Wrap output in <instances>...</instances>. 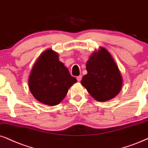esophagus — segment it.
<instances>
[{"mask_svg": "<svg viewBox=\"0 0 148 148\" xmlns=\"http://www.w3.org/2000/svg\"><path fill=\"white\" fill-rule=\"evenodd\" d=\"M77 80L78 82H80V80H81V79H82V76H77Z\"/></svg>", "mask_w": 148, "mask_h": 148, "instance_id": "1", "label": "esophagus"}]
</instances>
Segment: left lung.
<instances>
[{
    "label": "left lung",
    "instance_id": "1",
    "mask_svg": "<svg viewBox=\"0 0 148 148\" xmlns=\"http://www.w3.org/2000/svg\"><path fill=\"white\" fill-rule=\"evenodd\" d=\"M100 48L87 61V74L83 76L80 83L95 100L105 102L118 94L123 80L111 54L104 48Z\"/></svg>",
    "mask_w": 148,
    "mask_h": 148
}]
</instances>
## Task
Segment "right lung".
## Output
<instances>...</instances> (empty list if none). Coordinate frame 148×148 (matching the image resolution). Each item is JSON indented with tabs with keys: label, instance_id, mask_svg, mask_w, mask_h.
Returning <instances> with one entry per match:
<instances>
[{
	"label": "right lung",
	"instance_id": "right-lung-1",
	"mask_svg": "<svg viewBox=\"0 0 148 148\" xmlns=\"http://www.w3.org/2000/svg\"><path fill=\"white\" fill-rule=\"evenodd\" d=\"M77 80L59 60L52 49L44 51L33 65L29 78V87L34 98L49 106L59 104Z\"/></svg>",
	"mask_w": 148,
	"mask_h": 148
}]
</instances>
